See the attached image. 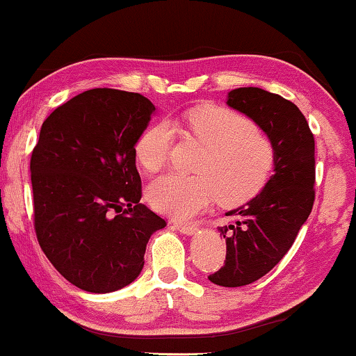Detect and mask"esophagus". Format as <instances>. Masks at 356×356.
<instances>
[{
  "label": "esophagus",
  "mask_w": 356,
  "mask_h": 356,
  "mask_svg": "<svg viewBox=\"0 0 356 356\" xmlns=\"http://www.w3.org/2000/svg\"><path fill=\"white\" fill-rule=\"evenodd\" d=\"M174 225H176V228L180 231V233L187 234V236L195 234L196 231H198V228H196L195 225H182V223H174Z\"/></svg>",
  "instance_id": "esophagus-1"
}]
</instances>
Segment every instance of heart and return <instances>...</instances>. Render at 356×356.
I'll return each instance as SVG.
<instances>
[{
  "instance_id": "b5f03b06",
  "label": "heart",
  "mask_w": 356,
  "mask_h": 356,
  "mask_svg": "<svg viewBox=\"0 0 356 356\" xmlns=\"http://www.w3.org/2000/svg\"><path fill=\"white\" fill-rule=\"evenodd\" d=\"M188 131L204 149L196 176L166 174L147 188L155 211L185 220L218 201L238 206L252 200L269 182L275 163L270 139L244 115L218 106H204L185 115ZM171 122L160 120L140 134L134 154L145 171L166 165L172 145Z\"/></svg>"
}]
</instances>
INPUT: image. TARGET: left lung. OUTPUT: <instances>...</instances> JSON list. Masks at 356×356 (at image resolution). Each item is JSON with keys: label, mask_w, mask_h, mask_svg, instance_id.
<instances>
[{"label": "left lung", "mask_w": 356, "mask_h": 356, "mask_svg": "<svg viewBox=\"0 0 356 356\" xmlns=\"http://www.w3.org/2000/svg\"><path fill=\"white\" fill-rule=\"evenodd\" d=\"M227 104L252 118L275 150L274 174L244 206L227 212L234 225L220 227L227 259L209 280L242 286L261 279L295 242L315 200V140L302 112L280 95L258 87L234 88Z\"/></svg>", "instance_id": "8db88e82"}]
</instances>
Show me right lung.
Instances as JSON below:
<instances>
[{"label": "right lung", "instance_id": "1", "mask_svg": "<svg viewBox=\"0 0 356 356\" xmlns=\"http://www.w3.org/2000/svg\"><path fill=\"white\" fill-rule=\"evenodd\" d=\"M154 112L139 93L93 88L42 123L30 161L35 229L49 261L77 289L131 284L150 236L166 227L139 202L134 145Z\"/></svg>", "mask_w": 356, "mask_h": 356}]
</instances>
